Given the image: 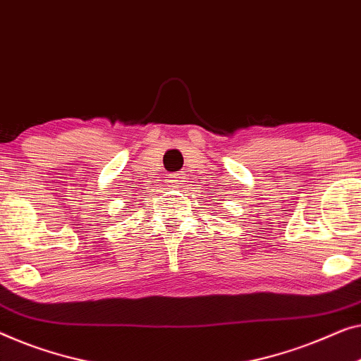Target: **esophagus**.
Segmentation results:
<instances>
[{
  "label": "esophagus",
  "mask_w": 361,
  "mask_h": 361,
  "mask_svg": "<svg viewBox=\"0 0 361 361\" xmlns=\"http://www.w3.org/2000/svg\"><path fill=\"white\" fill-rule=\"evenodd\" d=\"M169 182H171V185H177V184H180V177L177 176V174H171V179H169Z\"/></svg>",
  "instance_id": "1"
}]
</instances>
